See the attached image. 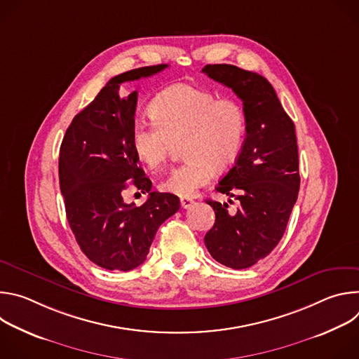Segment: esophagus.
<instances>
[{"instance_id": "1", "label": "esophagus", "mask_w": 359, "mask_h": 359, "mask_svg": "<svg viewBox=\"0 0 359 359\" xmlns=\"http://www.w3.org/2000/svg\"><path fill=\"white\" fill-rule=\"evenodd\" d=\"M193 198H190V197H182L180 198V206L183 208V209H189V208H191L193 206Z\"/></svg>"}]
</instances>
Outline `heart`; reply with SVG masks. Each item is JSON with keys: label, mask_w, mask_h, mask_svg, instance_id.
Masks as SVG:
<instances>
[{"label": "heart", "mask_w": 359, "mask_h": 359, "mask_svg": "<svg viewBox=\"0 0 359 359\" xmlns=\"http://www.w3.org/2000/svg\"><path fill=\"white\" fill-rule=\"evenodd\" d=\"M149 111L153 121L140 119L132 128V147L142 163L159 169L183 140L186 162L168 173L162 190L190 197L209 183L215 169L226 170L240 156L247 116L237 99L177 83L153 99Z\"/></svg>", "instance_id": "obj_1"}]
</instances>
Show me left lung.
<instances>
[{"mask_svg": "<svg viewBox=\"0 0 359 359\" xmlns=\"http://www.w3.org/2000/svg\"><path fill=\"white\" fill-rule=\"evenodd\" d=\"M201 72L231 88L247 116L240 156L216 187L236 197L238 208L230 213L227 203L208 200L216 222L204 244L220 264L248 269L276 248L298 197L295 126L264 76L227 64L206 65Z\"/></svg>", "mask_w": 359, "mask_h": 359, "instance_id": "1", "label": "left lung"}]
</instances>
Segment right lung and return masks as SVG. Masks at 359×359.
I'll use <instances>...</instances> for the list:
<instances>
[{
    "mask_svg": "<svg viewBox=\"0 0 359 359\" xmlns=\"http://www.w3.org/2000/svg\"><path fill=\"white\" fill-rule=\"evenodd\" d=\"M166 67L114 76L72 119L61 143L60 186L67 219L83 254L102 269L129 271L140 266L161 224L180 209L177 196L150 191L151 182L132 147L137 92L119 93L121 83ZM129 185L149 193L142 207L124 203L123 191Z\"/></svg>",
    "mask_w": 359,
    "mask_h": 359,
    "instance_id": "right-lung-1",
    "label": "right lung"
}]
</instances>
